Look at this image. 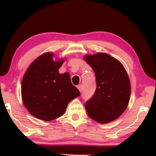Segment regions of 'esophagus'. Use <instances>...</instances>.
Listing matches in <instances>:
<instances>
[{
    "label": "esophagus",
    "instance_id": "34e87169",
    "mask_svg": "<svg viewBox=\"0 0 156 156\" xmlns=\"http://www.w3.org/2000/svg\"><path fill=\"white\" fill-rule=\"evenodd\" d=\"M77 88L78 89V90L80 91V92H82V91H83V86H82L81 84H80V85L77 86Z\"/></svg>",
    "mask_w": 156,
    "mask_h": 156
}]
</instances>
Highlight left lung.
I'll list each match as a JSON object with an SVG mask.
<instances>
[{"mask_svg":"<svg viewBox=\"0 0 156 156\" xmlns=\"http://www.w3.org/2000/svg\"><path fill=\"white\" fill-rule=\"evenodd\" d=\"M84 59L94 71L97 84L93 97L85 103L88 115L101 124L116 120L130 100L131 84L126 71L119 60L105 53L86 55Z\"/></svg>","mask_w":156,"mask_h":156,"instance_id":"obj_1","label":"left lung"}]
</instances>
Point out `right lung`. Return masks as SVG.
Segmentation results:
<instances>
[{
    "instance_id": "right-lung-1",
    "label": "right lung",
    "mask_w": 156,
    "mask_h": 156,
    "mask_svg": "<svg viewBox=\"0 0 156 156\" xmlns=\"http://www.w3.org/2000/svg\"><path fill=\"white\" fill-rule=\"evenodd\" d=\"M52 52L44 53L27 68L21 83L23 104L34 117L44 121L64 114L71 100L80 91L71 81L69 73H59L65 60H54Z\"/></svg>"
}]
</instances>
